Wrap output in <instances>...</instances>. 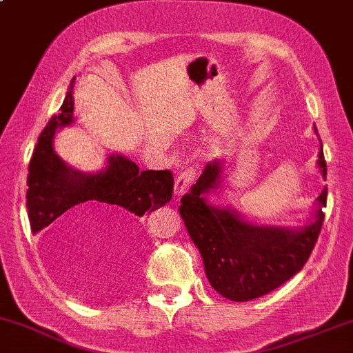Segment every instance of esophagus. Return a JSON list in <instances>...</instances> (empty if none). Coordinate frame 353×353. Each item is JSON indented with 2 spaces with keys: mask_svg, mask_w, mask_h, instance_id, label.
<instances>
[{
  "mask_svg": "<svg viewBox=\"0 0 353 353\" xmlns=\"http://www.w3.org/2000/svg\"><path fill=\"white\" fill-rule=\"evenodd\" d=\"M194 177H196V170L192 168L185 169L184 172H181L179 176L176 177V181H174V197L183 196L185 192V189L192 184Z\"/></svg>",
  "mask_w": 353,
  "mask_h": 353,
  "instance_id": "obj_1",
  "label": "esophagus"
}]
</instances>
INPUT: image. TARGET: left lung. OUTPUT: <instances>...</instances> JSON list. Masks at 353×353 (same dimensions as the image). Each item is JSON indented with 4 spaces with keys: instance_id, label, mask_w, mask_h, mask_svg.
I'll list each match as a JSON object with an SVG mask.
<instances>
[{
    "instance_id": "left-lung-1",
    "label": "left lung",
    "mask_w": 353,
    "mask_h": 353,
    "mask_svg": "<svg viewBox=\"0 0 353 353\" xmlns=\"http://www.w3.org/2000/svg\"><path fill=\"white\" fill-rule=\"evenodd\" d=\"M313 130L319 137L315 125ZM316 168L321 179H327L321 142ZM230 169L226 157L208 162L197 183L181 197L179 214L203 256L212 288L231 301H250L273 292L303 268L323 224L327 188L315 199L312 218L303 226L259 224L231 204L212 199L228 189Z\"/></svg>"
}]
</instances>
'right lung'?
<instances>
[{
  "mask_svg": "<svg viewBox=\"0 0 353 353\" xmlns=\"http://www.w3.org/2000/svg\"><path fill=\"white\" fill-rule=\"evenodd\" d=\"M75 82L73 77L60 114L46 123L30 162L26 208L34 234L61 216L132 223L172 197L174 179L169 170H139L129 157L110 154L102 169L85 172L58 156L53 147L55 135L75 122Z\"/></svg>",
  "mask_w": 353,
  "mask_h": 353,
  "instance_id": "obj_1",
  "label": "right lung"
}]
</instances>
